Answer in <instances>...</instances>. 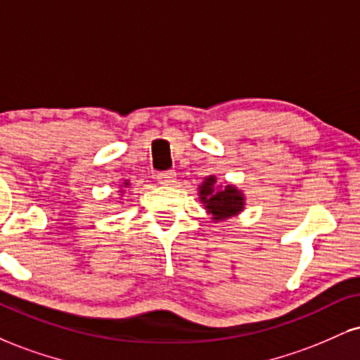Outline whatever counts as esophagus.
<instances>
[{
    "label": "esophagus",
    "instance_id": "1",
    "mask_svg": "<svg viewBox=\"0 0 360 360\" xmlns=\"http://www.w3.org/2000/svg\"><path fill=\"white\" fill-rule=\"evenodd\" d=\"M158 183L162 186H169V184H174L176 183V172L172 171H166V172H159L158 177Z\"/></svg>",
    "mask_w": 360,
    "mask_h": 360
}]
</instances>
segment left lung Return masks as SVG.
Masks as SVG:
<instances>
[{
  "instance_id": "left-lung-1",
  "label": "left lung",
  "mask_w": 360,
  "mask_h": 360,
  "mask_svg": "<svg viewBox=\"0 0 360 360\" xmlns=\"http://www.w3.org/2000/svg\"><path fill=\"white\" fill-rule=\"evenodd\" d=\"M199 201L214 223L238 216L246 206L245 193L235 184H218V177L206 176L198 188Z\"/></svg>"
}]
</instances>
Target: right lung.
Wrapping results in <instances>:
<instances>
[{
    "label": "right lung",
    "instance_id": "1",
    "mask_svg": "<svg viewBox=\"0 0 360 360\" xmlns=\"http://www.w3.org/2000/svg\"><path fill=\"white\" fill-rule=\"evenodd\" d=\"M125 188H131V183H129V181H124V183L120 184V189H119L120 196H122V194L125 193Z\"/></svg>",
    "mask_w": 360,
    "mask_h": 360
}]
</instances>
